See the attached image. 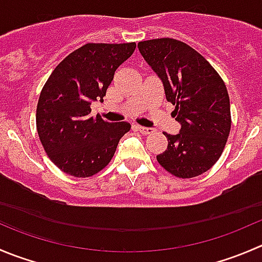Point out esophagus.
<instances>
[{
	"mask_svg": "<svg viewBox=\"0 0 262 262\" xmlns=\"http://www.w3.org/2000/svg\"><path fill=\"white\" fill-rule=\"evenodd\" d=\"M137 129H138L142 134H151L152 132H154V129L152 128H146V126H139V125H137Z\"/></svg>",
	"mask_w": 262,
	"mask_h": 262,
	"instance_id": "obj_1",
	"label": "esophagus"
}]
</instances>
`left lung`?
Here are the masks:
<instances>
[{"label": "left lung", "instance_id": "8db88e82", "mask_svg": "<svg viewBox=\"0 0 262 262\" xmlns=\"http://www.w3.org/2000/svg\"><path fill=\"white\" fill-rule=\"evenodd\" d=\"M138 50L161 79L179 133L166 134L159 164L178 178L204 174L222 156L230 132L227 87L204 56L172 38L143 40Z\"/></svg>", "mask_w": 262, "mask_h": 262}]
</instances>
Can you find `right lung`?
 <instances>
[{
    "mask_svg": "<svg viewBox=\"0 0 262 262\" xmlns=\"http://www.w3.org/2000/svg\"><path fill=\"white\" fill-rule=\"evenodd\" d=\"M136 43H87L63 58L46 82L37 106V130L51 161L77 178L97 174L113 159L126 121L91 118L92 101L103 102L116 69Z\"/></svg>",
    "mask_w": 262,
    "mask_h": 262,
    "instance_id": "obj_1",
    "label": "right lung"
}]
</instances>
